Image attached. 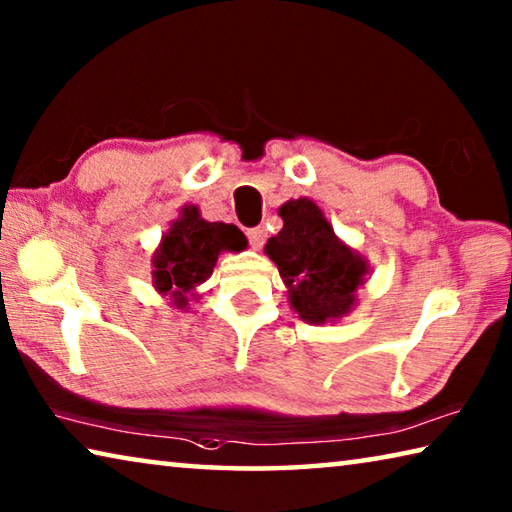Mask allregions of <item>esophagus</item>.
<instances>
[{"label": "esophagus", "mask_w": 512, "mask_h": 512, "mask_svg": "<svg viewBox=\"0 0 512 512\" xmlns=\"http://www.w3.org/2000/svg\"><path fill=\"white\" fill-rule=\"evenodd\" d=\"M246 235H248L250 246H253L255 250H259V248L264 246V241H266V230L264 228H253V230H248Z\"/></svg>", "instance_id": "34e87169"}]
</instances>
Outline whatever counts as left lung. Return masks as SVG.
<instances>
[{"mask_svg": "<svg viewBox=\"0 0 512 512\" xmlns=\"http://www.w3.org/2000/svg\"><path fill=\"white\" fill-rule=\"evenodd\" d=\"M280 216L282 230L264 250L287 284L291 307L311 325L350 314L354 293L370 271L366 259L334 235L323 210L309 198L284 203Z\"/></svg>", "mask_w": 512, "mask_h": 512, "instance_id": "1", "label": "left lung"}]
</instances>
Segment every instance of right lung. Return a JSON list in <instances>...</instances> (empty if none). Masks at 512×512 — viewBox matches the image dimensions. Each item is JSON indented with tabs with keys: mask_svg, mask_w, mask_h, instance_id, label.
I'll return each instance as SVG.
<instances>
[{
	"mask_svg": "<svg viewBox=\"0 0 512 512\" xmlns=\"http://www.w3.org/2000/svg\"><path fill=\"white\" fill-rule=\"evenodd\" d=\"M244 246L246 237L237 225L210 223L201 219L196 205H185L153 253V287L185 309L189 293L212 275L219 253H239Z\"/></svg>",
	"mask_w": 512,
	"mask_h": 512,
	"instance_id": "obj_1",
	"label": "right lung"
}]
</instances>
